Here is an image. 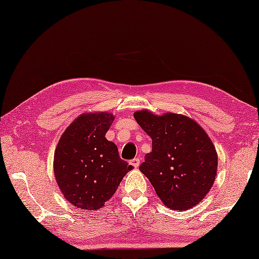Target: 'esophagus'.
<instances>
[{"label":"esophagus","mask_w":259,"mask_h":259,"mask_svg":"<svg viewBox=\"0 0 259 259\" xmlns=\"http://www.w3.org/2000/svg\"><path fill=\"white\" fill-rule=\"evenodd\" d=\"M130 164H133L135 168H138L139 164H140V158H138V157L134 158L133 160H130Z\"/></svg>","instance_id":"1"}]
</instances>
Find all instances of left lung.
Segmentation results:
<instances>
[{
    "label": "left lung",
    "mask_w": 259,
    "mask_h": 259,
    "mask_svg": "<svg viewBox=\"0 0 259 259\" xmlns=\"http://www.w3.org/2000/svg\"><path fill=\"white\" fill-rule=\"evenodd\" d=\"M137 122L152 139V151L140 164L168 208L187 210L203 199L217 174V152L208 135L183 114L155 115L142 110Z\"/></svg>",
    "instance_id": "8db88e82"
}]
</instances>
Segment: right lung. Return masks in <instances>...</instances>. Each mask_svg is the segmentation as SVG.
Wrapping results in <instances>:
<instances>
[{
  "instance_id": "1",
  "label": "right lung",
  "mask_w": 259,
  "mask_h": 259,
  "mask_svg": "<svg viewBox=\"0 0 259 259\" xmlns=\"http://www.w3.org/2000/svg\"><path fill=\"white\" fill-rule=\"evenodd\" d=\"M114 117L87 113L64 131L54 152V175L65 199L73 206L95 210L113 196L133 166L119 157L118 148L106 139Z\"/></svg>"
}]
</instances>
